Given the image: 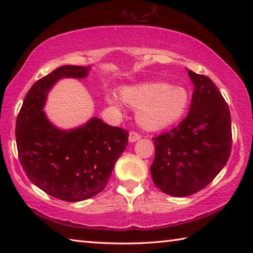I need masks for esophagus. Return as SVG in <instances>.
<instances>
[{
  "instance_id": "34e87169",
  "label": "esophagus",
  "mask_w": 253,
  "mask_h": 253,
  "mask_svg": "<svg viewBox=\"0 0 253 253\" xmlns=\"http://www.w3.org/2000/svg\"><path fill=\"white\" fill-rule=\"evenodd\" d=\"M140 137H142V135H140L138 131L131 130V131L129 132V142H131V143L137 142V140L140 139Z\"/></svg>"
}]
</instances>
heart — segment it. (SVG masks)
<instances>
[{
    "label": "heart",
    "instance_id": "b5f03b06",
    "mask_svg": "<svg viewBox=\"0 0 253 253\" xmlns=\"http://www.w3.org/2000/svg\"><path fill=\"white\" fill-rule=\"evenodd\" d=\"M122 99L137 111V121L147 129H160L179 121L190 106L191 96L185 87L165 83H144L121 89ZM110 104L118 106L116 95L107 96Z\"/></svg>",
    "mask_w": 253,
    "mask_h": 253
}]
</instances>
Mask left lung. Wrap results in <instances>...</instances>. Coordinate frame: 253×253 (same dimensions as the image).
<instances>
[{"label": "left lung", "instance_id": "left-lung-1", "mask_svg": "<svg viewBox=\"0 0 253 253\" xmlns=\"http://www.w3.org/2000/svg\"><path fill=\"white\" fill-rule=\"evenodd\" d=\"M193 81L190 113L176 127L153 137V182L164 193L188 196L209 185L232 148L229 106L209 77L187 70Z\"/></svg>", "mask_w": 253, "mask_h": 253}]
</instances>
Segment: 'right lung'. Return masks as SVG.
Wrapping results in <instances>:
<instances>
[{
    "label": "right lung",
    "mask_w": 253,
    "mask_h": 253,
    "mask_svg": "<svg viewBox=\"0 0 253 253\" xmlns=\"http://www.w3.org/2000/svg\"><path fill=\"white\" fill-rule=\"evenodd\" d=\"M88 68L62 66L34 84L16 118L19 160L34 185L66 202H79L104 190L128 144V130L91 118L72 130L51 125L42 108L58 79L84 78Z\"/></svg>",
    "instance_id": "obj_1"
}]
</instances>
